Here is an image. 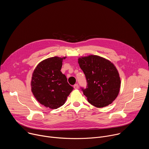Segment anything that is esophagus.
<instances>
[{"instance_id": "esophagus-1", "label": "esophagus", "mask_w": 149, "mask_h": 149, "mask_svg": "<svg viewBox=\"0 0 149 149\" xmlns=\"http://www.w3.org/2000/svg\"><path fill=\"white\" fill-rule=\"evenodd\" d=\"M74 89H78V85L77 84L74 85Z\"/></svg>"}]
</instances>
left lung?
<instances>
[{
	"instance_id": "left-lung-1",
	"label": "left lung",
	"mask_w": 149,
	"mask_h": 149,
	"mask_svg": "<svg viewBox=\"0 0 149 149\" xmlns=\"http://www.w3.org/2000/svg\"><path fill=\"white\" fill-rule=\"evenodd\" d=\"M78 60L88 83L86 89L82 88L88 101L97 108L111 104L117 97L121 86L120 75L114 63L95 55L81 56Z\"/></svg>"
}]
</instances>
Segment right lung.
Listing matches in <instances>:
<instances>
[{
	"label": "right lung",
	"instance_id": "add662e5",
	"mask_svg": "<svg viewBox=\"0 0 149 149\" xmlns=\"http://www.w3.org/2000/svg\"><path fill=\"white\" fill-rule=\"evenodd\" d=\"M66 58H47L38 63L32 73L31 91L36 100L47 108L60 107L74 89L61 71L63 59Z\"/></svg>",
	"mask_w": 149,
	"mask_h": 149
}]
</instances>
